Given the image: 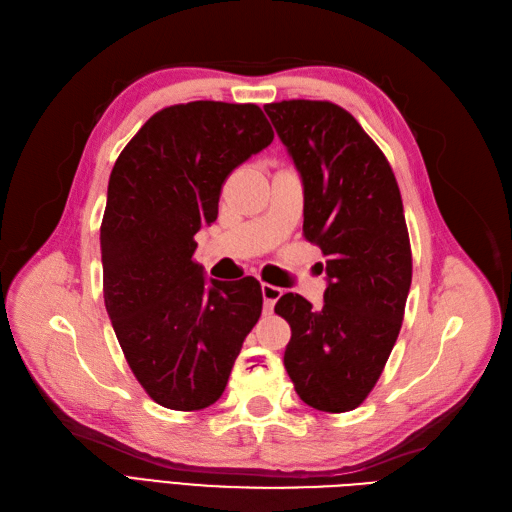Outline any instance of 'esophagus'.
I'll return each mask as SVG.
<instances>
[{
	"instance_id": "1",
	"label": "esophagus",
	"mask_w": 512,
	"mask_h": 512,
	"mask_svg": "<svg viewBox=\"0 0 512 512\" xmlns=\"http://www.w3.org/2000/svg\"><path fill=\"white\" fill-rule=\"evenodd\" d=\"M260 290H262V299H265V309H267V312H271V309L277 303V299L282 297V288L271 286V284H262Z\"/></svg>"
}]
</instances>
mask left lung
I'll return each instance as SVG.
<instances>
[{
    "label": "left lung",
    "instance_id": "left-lung-1",
    "mask_svg": "<svg viewBox=\"0 0 512 512\" xmlns=\"http://www.w3.org/2000/svg\"><path fill=\"white\" fill-rule=\"evenodd\" d=\"M265 111L303 181V235L327 256L324 305L284 294V365L294 391L322 412L359 408L374 389L404 320L410 237L393 168L348 111L322 100Z\"/></svg>",
    "mask_w": 512,
    "mask_h": 512
}]
</instances>
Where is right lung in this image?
I'll list each match as a JSON object with an SVG mask.
<instances>
[{
	"label": "right lung",
	"mask_w": 512,
	"mask_h": 512,
	"mask_svg": "<svg viewBox=\"0 0 512 512\" xmlns=\"http://www.w3.org/2000/svg\"><path fill=\"white\" fill-rule=\"evenodd\" d=\"M271 141L260 106L196 100L149 117L113 166L104 305L132 374L164 408L215 404L260 318L258 280L207 286L194 235L218 218L226 177Z\"/></svg>",
	"instance_id": "add662e5"
}]
</instances>
